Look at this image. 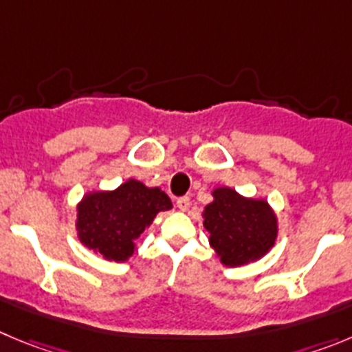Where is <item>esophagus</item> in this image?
Wrapping results in <instances>:
<instances>
[{
  "instance_id": "34e87169",
  "label": "esophagus",
  "mask_w": 352,
  "mask_h": 352,
  "mask_svg": "<svg viewBox=\"0 0 352 352\" xmlns=\"http://www.w3.org/2000/svg\"><path fill=\"white\" fill-rule=\"evenodd\" d=\"M189 205H191V198H189V196H180V198H177V206H179V210H182V212H186V210L189 208Z\"/></svg>"
}]
</instances>
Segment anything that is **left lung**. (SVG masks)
Returning <instances> with one entry per match:
<instances>
[{
	"label": "left lung",
	"instance_id": "8db88e82",
	"mask_svg": "<svg viewBox=\"0 0 352 352\" xmlns=\"http://www.w3.org/2000/svg\"><path fill=\"white\" fill-rule=\"evenodd\" d=\"M205 206L203 226L210 245L226 265H243L267 254L276 239V217L265 201L246 199L221 187Z\"/></svg>",
	"mask_w": 352,
	"mask_h": 352
}]
</instances>
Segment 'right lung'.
Wrapping results in <instances>:
<instances>
[{"instance_id":"right-lung-1","label":"right lung","mask_w":352,"mask_h":352,"mask_svg":"<svg viewBox=\"0 0 352 352\" xmlns=\"http://www.w3.org/2000/svg\"><path fill=\"white\" fill-rule=\"evenodd\" d=\"M170 208L172 201L161 189L131 179L113 192L85 196L78 205L80 239L107 261H126L156 213Z\"/></svg>"}]
</instances>
